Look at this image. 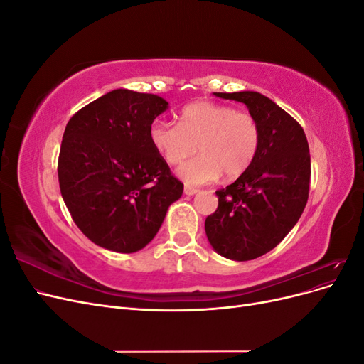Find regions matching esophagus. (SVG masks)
<instances>
[{
	"label": "esophagus",
	"mask_w": 364,
	"mask_h": 364,
	"mask_svg": "<svg viewBox=\"0 0 364 364\" xmlns=\"http://www.w3.org/2000/svg\"><path fill=\"white\" fill-rule=\"evenodd\" d=\"M183 193H185L186 196H193V194L197 193V190L194 188V186H188V185H186L185 188H183Z\"/></svg>",
	"instance_id": "esophagus-1"
}]
</instances>
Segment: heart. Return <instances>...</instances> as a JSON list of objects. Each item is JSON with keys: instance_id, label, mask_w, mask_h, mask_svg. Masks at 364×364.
Wrapping results in <instances>:
<instances>
[{"instance_id": "obj_1", "label": "heart", "mask_w": 364, "mask_h": 364, "mask_svg": "<svg viewBox=\"0 0 364 364\" xmlns=\"http://www.w3.org/2000/svg\"><path fill=\"white\" fill-rule=\"evenodd\" d=\"M151 146L168 165H179L199 150L200 156L183 164L181 179L188 185L209 183L223 174L235 179L243 174L259 149L261 127L247 111L214 102L185 106L179 126L156 119L149 129Z\"/></svg>"}]
</instances>
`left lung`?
Returning a JSON list of instances; mask_svg holds the SVG:
<instances>
[{
  "mask_svg": "<svg viewBox=\"0 0 364 364\" xmlns=\"http://www.w3.org/2000/svg\"><path fill=\"white\" fill-rule=\"evenodd\" d=\"M245 103L261 127L259 149L240 178L217 190L218 206L205 220L209 243L220 255L255 259L277 247L302 215L310 191L311 161L297 121L259 92H214Z\"/></svg>",
  "mask_w": 364,
  "mask_h": 364,
  "instance_id": "8db88e82",
  "label": "left lung"
}]
</instances>
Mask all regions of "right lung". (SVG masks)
<instances>
[{
    "mask_svg": "<svg viewBox=\"0 0 364 364\" xmlns=\"http://www.w3.org/2000/svg\"><path fill=\"white\" fill-rule=\"evenodd\" d=\"M168 103L115 90L68 121L58 161L68 211L97 246L132 253L147 246L183 183L151 146L149 129Z\"/></svg>",
    "mask_w": 364,
    "mask_h": 364,
    "instance_id": "add662e5",
    "label": "right lung"
}]
</instances>
